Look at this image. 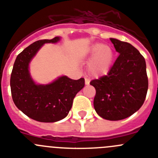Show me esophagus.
Returning a JSON list of instances; mask_svg holds the SVG:
<instances>
[{
  "instance_id": "1",
  "label": "esophagus",
  "mask_w": 158,
  "mask_h": 158,
  "mask_svg": "<svg viewBox=\"0 0 158 158\" xmlns=\"http://www.w3.org/2000/svg\"><path fill=\"white\" fill-rule=\"evenodd\" d=\"M89 82H90V80L88 78H85V83H86V85H89Z\"/></svg>"
}]
</instances>
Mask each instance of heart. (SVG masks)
<instances>
[{
    "mask_svg": "<svg viewBox=\"0 0 158 158\" xmlns=\"http://www.w3.org/2000/svg\"><path fill=\"white\" fill-rule=\"evenodd\" d=\"M90 54L93 56L89 64L91 74L96 77L107 74L114 61V52L112 48L102 44H95L91 47Z\"/></svg>",
    "mask_w": 158,
    "mask_h": 158,
    "instance_id": "obj_1",
    "label": "heart"
}]
</instances>
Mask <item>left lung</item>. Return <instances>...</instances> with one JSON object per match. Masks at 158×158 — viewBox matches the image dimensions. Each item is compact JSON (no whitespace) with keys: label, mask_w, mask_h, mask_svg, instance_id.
<instances>
[{"label":"left lung","mask_w":158,"mask_h":158,"mask_svg":"<svg viewBox=\"0 0 158 158\" xmlns=\"http://www.w3.org/2000/svg\"><path fill=\"white\" fill-rule=\"evenodd\" d=\"M118 57L107 76L94 79L96 112L107 120L126 118L143 104L148 89L146 61L139 51L127 42L110 38Z\"/></svg>","instance_id":"obj_1"}]
</instances>
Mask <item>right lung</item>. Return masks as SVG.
Instances as JSON below:
<instances>
[{"mask_svg":"<svg viewBox=\"0 0 158 158\" xmlns=\"http://www.w3.org/2000/svg\"><path fill=\"white\" fill-rule=\"evenodd\" d=\"M60 37L41 40L23 50L15 59L10 79L12 99L26 115L40 122H54L69 114L73 99L85 86L83 78L74 80L61 76L47 85H37L31 78L29 64L46 43H57Z\"/></svg>","mask_w":158,"mask_h":158,"instance_id":"add662e5","label":"right lung"}]
</instances>
